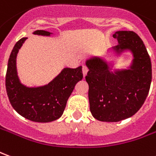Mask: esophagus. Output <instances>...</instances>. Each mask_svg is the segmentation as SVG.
<instances>
[{"mask_svg":"<svg viewBox=\"0 0 156 156\" xmlns=\"http://www.w3.org/2000/svg\"><path fill=\"white\" fill-rule=\"evenodd\" d=\"M88 71H89L88 67H87L86 65H83V76H85V75L87 74Z\"/></svg>","mask_w":156,"mask_h":156,"instance_id":"34e87169","label":"esophagus"}]
</instances>
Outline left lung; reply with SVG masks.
I'll list each match as a JSON object with an SVG mask.
<instances>
[{
	"label": "left lung",
	"mask_w": 156,
	"mask_h": 156,
	"mask_svg": "<svg viewBox=\"0 0 156 156\" xmlns=\"http://www.w3.org/2000/svg\"><path fill=\"white\" fill-rule=\"evenodd\" d=\"M113 37L118 44L116 52L129 50L133 54L130 69L111 72L100 58L86 62L89 72V109L95 119L119 122L133 116L141 108L149 94L152 78L150 55L140 37L133 31H117Z\"/></svg>",
	"instance_id": "1"
}]
</instances>
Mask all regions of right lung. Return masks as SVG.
<instances>
[{
    "label": "right lung",
    "instance_id": "add662e5",
    "mask_svg": "<svg viewBox=\"0 0 156 156\" xmlns=\"http://www.w3.org/2000/svg\"><path fill=\"white\" fill-rule=\"evenodd\" d=\"M34 34L49 36L51 33L36 30ZM27 38H22L14 45L10 55L6 74V89L14 110L27 119L36 122H49L58 119L65 110L67 101L76 83L83 78L82 67L64 68L47 85L29 88L17 77L16 58Z\"/></svg>",
    "mask_w": 156,
    "mask_h": 156
}]
</instances>
